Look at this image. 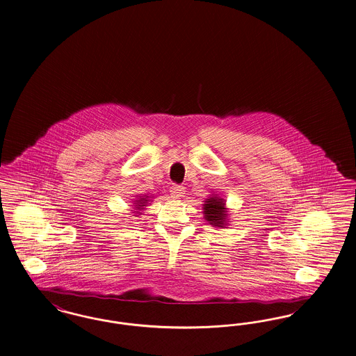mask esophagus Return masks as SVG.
I'll return each mask as SVG.
<instances>
[{
	"instance_id": "34e87169",
	"label": "esophagus",
	"mask_w": 356,
	"mask_h": 356,
	"mask_svg": "<svg viewBox=\"0 0 356 356\" xmlns=\"http://www.w3.org/2000/svg\"><path fill=\"white\" fill-rule=\"evenodd\" d=\"M170 194L174 200H178V198H182L185 195V187L179 186V185H174V186L170 187Z\"/></svg>"
}]
</instances>
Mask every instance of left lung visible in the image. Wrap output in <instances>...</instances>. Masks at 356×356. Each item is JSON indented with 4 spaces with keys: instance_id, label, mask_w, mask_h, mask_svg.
I'll return each mask as SVG.
<instances>
[{
    "instance_id": "1",
    "label": "left lung",
    "mask_w": 356,
    "mask_h": 356,
    "mask_svg": "<svg viewBox=\"0 0 356 356\" xmlns=\"http://www.w3.org/2000/svg\"><path fill=\"white\" fill-rule=\"evenodd\" d=\"M227 209L225 207V201L218 195H211L204 204V218L211 226L225 227L227 220Z\"/></svg>"
}]
</instances>
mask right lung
Instances as JSON below:
<instances>
[{
	"label": "right lung",
	"mask_w": 356,
	"mask_h": 356,
	"mask_svg": "<svg viewBox=\"0 0 356 356\" xmlns=\"http://www.w3.org/2000/svg\"><path fill=\"white\" fill-rule=\"evenodd\" d=\"M147 198H149V197L145 195V197H140L138 201H135V204H138V205H136L138 210H140V209H143L145 206L147 205V201H149ZM136 213H139V211H136ZM140 214H142V213H140Z\"/></svg>",
	"instance_id": "obj_1"
}]
</instances>
